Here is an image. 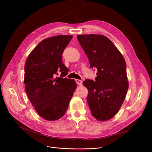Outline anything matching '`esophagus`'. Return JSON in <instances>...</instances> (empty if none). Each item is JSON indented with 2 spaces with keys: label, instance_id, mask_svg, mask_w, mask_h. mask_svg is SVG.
<instances>
[{
  "label": "esophagus",
  "instance_id": "1",
  "mask_svg": "<svg viewBox=\"0 0 152 152\" xmlns=\"http://www.w3.org/2000/svg\"><path fill=\"white\" fill-rule=\"evenodd\" d=\"M75 81L76 82V83L78 84V85H82L83 84V81L81 80H79V79H75Z\"/></svg>",
  "mask_w": 152,
  "mask_h": 152
}]
</instances>
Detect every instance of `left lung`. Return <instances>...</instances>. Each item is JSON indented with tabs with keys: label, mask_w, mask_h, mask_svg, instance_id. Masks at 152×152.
<instances>
[{
	"label": "left lung",
	"mask_w": 152,
	"mask_h": 152,
	"mask_svg": "<svg viewBox=\"0 0 152 152\" xmlns=\"http://www.w3.org/2000/svg\"><path fill=\"white\" fill-rule=\"evenodd\" d=\"M78 41L89 58L91 68L97 69L95 81L86 79L87 101L92 115L100 121L115 116L128 89L126 63L121 52L103 35H77Z\"/></svg>",
	"instance_id": "8db88e82"
}]
</instances>
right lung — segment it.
Wrapping results in <instances>:
<instances>
[{
  "instance_id": "obj_1",
  "label": "right lung",
  "mask_w": 152,
  "mask_h": 152,
  "mask_svg": "<svg viewBox=\"0 0 152 152\" xmlns=\"http://www.w3.org/2000/svg\"><path fill=\"white\" fill-rule=\"evenodd\" d=\"M73 38L58 35L47 38L34 48L25 65V90L40 116L48 121L61 118L76 88L74 79L63 78L68 68L62 63V54ZM58 72L60 77H55Z\"/></svg>"
}]
</instances>
